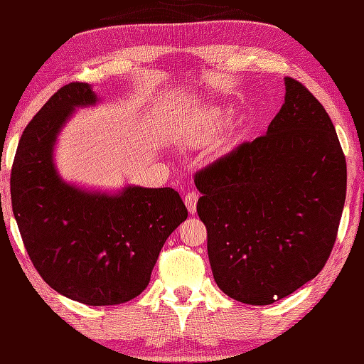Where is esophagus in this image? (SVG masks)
Listing matches in <instances>:
<instances>
[{
  "mask_svg": "<svg viewBox=\"0 0 364 364\" xmlns=\"http://www.w3.org/2000/svg\"><path fill=\"white\" fill-rule=\"evenodd\" d=\"M197 202H198L197 192H188V194L184 196V203H186V208L191 214H194L197 211Z\"/></svg>",
  "mask_w": 364,
  "mask_h": 364,
  "instance_id": "esophagus-1",
  "label": "esophagus"
}]
</instances>
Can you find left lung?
Returning <instances> with one entry per match:
<instances>
[{"label": "left lung", "mask_w": 364, "mask_h": 364, "mask_svg": "<svg viewBox=\"0 0 364 364\" xmlns=\"http://www.w3.org/2000/svg\"><path fill=\"white\" fill-rule=\"evenodd\" d=\"M267 133L196 173L214 280L228 297L269 305L318 275L333 249L346 156L327 111L297 80Z\"/></svg>", "instance_id": "1"}]
</instances>
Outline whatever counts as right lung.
Masks as SVG:
<instances>
[{
  "label": "right lung",
  "instance_id": "obj_1",
  "mask_svg": "<svg viewBox=\"0 0 364 364\" xmlns=\"http://www.w3.org/2000/svg\"><path fill=\"white\" fill-rule=\"evenodd\" d=\"M97 102L87 82L60 87L20 137L11 173L12 211L36 270L54 291L92 306L137 297L170 233L188 219L172 188L84 192L53 164L56 136L76 106Z\"/></svg>",
  "mask_w": 364,
  "mask_h": 364
}]
</instances>
